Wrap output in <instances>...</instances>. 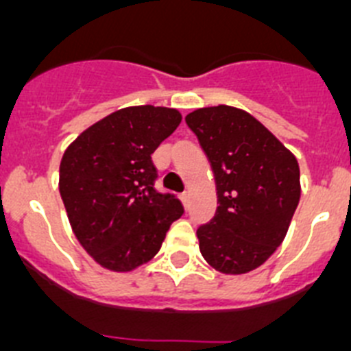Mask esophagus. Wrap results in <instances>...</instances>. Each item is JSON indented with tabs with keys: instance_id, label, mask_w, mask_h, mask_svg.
I'll return each instance as SVG.
<instances>
[{
	"instance_id": "obj_1",
	"label": "esophagus",
	"mask_w": 351,
	"mask_h": 351,
	"mask_svg": "<svg viewBox=\"0 0 351 351\" xmlns=\"http://www.w3.org/2000/svg\"><path fill=\"white\" fill-rule=\"evenodd\" d=\"M188 198H190V193L188 191H184V193H181V200L184 206H188Z\"/></svg>"
}]
</instances>
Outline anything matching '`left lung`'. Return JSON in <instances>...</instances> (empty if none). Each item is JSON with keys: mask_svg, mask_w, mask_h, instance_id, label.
Wrapping results in <instances>:
<instances>
[{"mask_svg": "<svg viewBox=\"0 0 351 351\" xmlns=\"http://www.w3.org/2000/svg\"><path fill=\"white\" fill-rule=\"evenodd\" d=\"M216 181L218 209L198 226L200 253L216 271L244 274L283 243L300 198L295 156L241 108L218 105L186 116Z\"/></svg>", "mask_w": 351, "mask_h": 351, "instance_id": "obj_1", "label": "left lung"}]
</instances>
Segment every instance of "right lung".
<instances>
[{"mask_svg":"<svg viewBox=\"0 0 351 351\" xmlns=\"http://www.w3.org/2000/svg\"><path fill=\"white\" fill-rule=\"evenodd\" d=\"M181 123L176 108H121L82 132L64 151L60 193L82 247L110 271H132L160 251L181 200L154 188L151 154Z\"/></svg>","mask_w":351,"mask_h":351,"instance_id":"right-lung-1","label":"right lung"}]
</instances>
